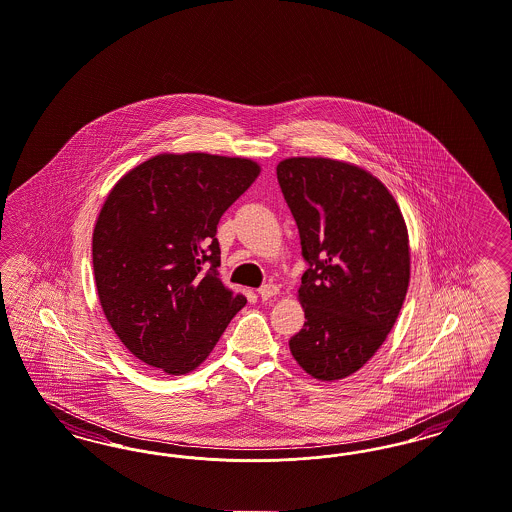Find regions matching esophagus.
Instances as JSON below:
<instances>
[{"label":"esophagus","instance_id":"34e87169","mask_svg":"<svg viewBox=\"0 0 512 512\" xmlns=\"http://www.w3.org/2000/svg\"><path fill=\"white\" fill-rule=\"evenodd\" d=\"M258 294H260L262 300H269V298H273V296L279 294V286H277V284H264V286L258 290Z\"/></svg>","mask_w":512,"mask_h":512}]
</instances>
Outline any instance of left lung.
<instances>
[{"instance_id":"8db88e82","label":"left lung","mask_w":512,"mask_h":512,"mask_svg":"<svg viewBox=\"0 0 512 512\" xmlns=\"http://www.w3.org/2000/svg\"><path fill=\"white\" fill-rule=\"evenodd\" d=\"M277 180L307 264L298 290L305 322L290 351L313 378H347L374 357L406 298L402 212L376 176L334 159H284Z\"/></svg>"}]
</instances>
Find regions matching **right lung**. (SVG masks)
<instances>
[{
    "mask_svg": "<svg viewBox=\"0 0 512 512\" xmlns=\"http://www.w3.org/2000/svg\"><path fill=\"white\" fill-rule=\"evenodd\" d=\"M258 174L243 157L161 153L110 191L93 233L96 290L136 359L188 374L245 307L218 277L216 228Z\"/></svg>",
    "mask_w": 512,
    "mask_h": 512,
    "instance_id": "1",
    "label": "right lung"
}]
</instances>
